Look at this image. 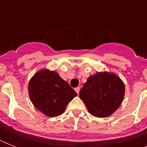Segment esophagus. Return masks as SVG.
I'll use <instances>...</instances> for the list:
<instances>
[{"label":"esophagus","instance_id":"esophagus-1","mask_svg":"<svg viewBox=\"0 0 147 147\" xmlns=\"http://www.w3.org/2000/svg\"><path fill=\"white\" fill-rule=\"evenodd\" d=\"M80 87H77V88H75V91L77 93V94H79V93H80Z\"/></svg>","mask_w":147,"mask_h":147}]
</instances>
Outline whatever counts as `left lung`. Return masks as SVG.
Listing matches in <instances>:
<instances>
[{
	"instance_id": "obj_1",
	"label": "left lung",
	"mask_w": 147,
	"mask_h": 147,
	"mask_svg": "<svg viewBox=\"0 0 147 147\" xmlns=\"http://www.w3.org/2000/svg\"><path fill=\"white\" fill-rule=\"evenodd\" d=\"M123 82L115 74L98 72L88 78L80 97L96 117H107L119 107L124 96Z\"/></svg>"
}]
</instances>
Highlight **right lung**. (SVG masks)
I'll list each match as a JSON object with an SVG mask.
<instances>
[{"instance_id": "obj_1", "label": "right lung", "mask_w": 147, "mask_h": 147, "mask_svg": "<svg viewBox=\"0 0 147 147\" xmlns=\"http://www.w3.org/2000/svg\"><path fill=\"white\" fill-rule=\"evenodd\" d=\"M28 93L35 107L50 117L63 113L67 104L77 96L57 73L47 69L34 75L28 83Z\"/></svg>"}]
</instances>
